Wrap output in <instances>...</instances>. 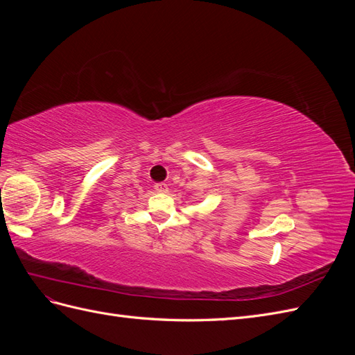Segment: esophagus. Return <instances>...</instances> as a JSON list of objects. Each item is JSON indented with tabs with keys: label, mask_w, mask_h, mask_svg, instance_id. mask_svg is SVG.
Returning <instances> with one entry per match:
<instances>
[{
	"label": "esophagus",
	"mask_w": 355,
	"mask_h": 355,
	"mask_svg": "<svg viewBox=\"0 0 355 355\" xmlns=\"http://www.w3.org/2000/svg\"><path fill=\"white\" fill-rule=\"evenodd\" d=\"M155 191L161 192V194H166V192L168 191V187L166 184H157L155 185Z\"/></svg>",
	"instance_id": "1"
}]
</instances>
